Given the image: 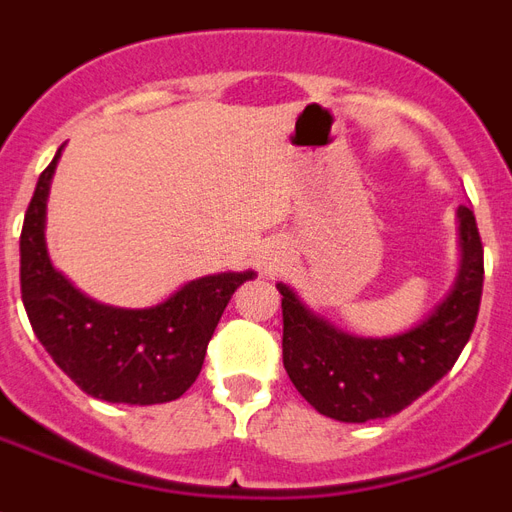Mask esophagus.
I'll return each mask as SVG.
<instances>
[{
  "label": "esophagus",
  "instance_id": "34e87169",
  "mask_svg": "<svg viewBox=\"0 0 512 512\" xmlns=\"http://www.w3.org/2000/svg\"><path fill=\"white\" fill-rule=\"evenodd\" d=\"M286 259H288L286 242H270V245H264L259 253L261 272H264V275H275V272L283 270Z\"/></svg>",
  "mask_w": 512,
  "mask_h": 512
}]
</instances>
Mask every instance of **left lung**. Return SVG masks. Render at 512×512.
I'll return each mask as SVG.
<instances>
[{"label":"left lung","mask_w":512,"mask_h":512,"mask_svg":"<svg viewBox=\"0 0 512 512\" xmlns=\"http://www.w3.org/2000/svg\"><path fill=\"white\" fill-rule=\"evenodd\" d=\"M459 218L461 261L451 291L421 324L391 337H356L313 313L294 288L283 294V367L326 418L364 424L388 418L445 378L467 345L483 294V245L467 205Z\"/></svg>","instance_id":"left-lung-1"}]
</instances>
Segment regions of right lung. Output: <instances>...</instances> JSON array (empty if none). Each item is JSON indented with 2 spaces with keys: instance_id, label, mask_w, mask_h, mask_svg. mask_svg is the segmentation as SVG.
<instances>
[{
  "instance_id": "add662e5",
  "label": "right lung",
  "mask_w": 512,
  "mask_h": 512,
  "mask_svg": "<svg viewBox=\"0 0 512 512\" xmlns=\"http://www.w3.org/2000/svg\"><path fill=\"white\" fill-rule=\"evenodd\" d=\"M59 153L37 180L21 229V297L37 340L86 394L118 405H159L186 394L205 364L221 313L256 272L188 280L153 307H113L86 297L48 256L45 207Z\"/></svg>"
}]
</instances>
